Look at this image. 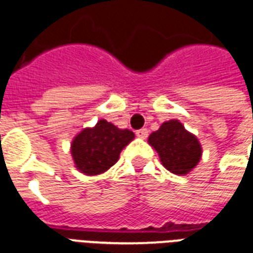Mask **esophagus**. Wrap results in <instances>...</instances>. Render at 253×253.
Instances as JSON below:
<instances>
[{
	"label": "esophagus",
	"mask_w": 253,
	"mask_h": 253,
	"mask_svg": "<svg viewBox=\"0 0 253 253\" xmlns=\"http://www.w3.org/2000/svg\"><path fill=\"white\" fill-rule=\"evenodd\" d=\"M148 135V130L147 128H140V130L136 131V136L140 138V139H146Z\"/></svg>",
	"instance_id": "obj_1"
}]
</instances>
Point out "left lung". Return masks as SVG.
<instances>
[{
	"instance_id": "8db88e82",
	"label": "left lung",
	"mask_w": 253,
	"mask_h": 253,
	"mask_svg": "<svg viewBox=\"0 0 253 253\" xmlns=\"http://www.w3.org/2000/svg\"><path fill=\"white\" fill-rule=\"evenodd\" d=\"M148 143L157 150L162 165L169 172L186 175L199 163L202 146L195 135L179 121H169L148 136Z\"/></svg>"
}]
</instances>
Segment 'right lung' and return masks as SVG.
I'll return each mask as SVG.
<instances>
[{"label": "right lung", "instance_id": "1", "mask_svg": "<svg viewBox=\"0 0 253 253\" xmlns=\"http://www.w3.org/2000/svg\"><path fill=\"white\" fill-rule=\"evenodd\" d=\"M134 132L121 130L105 119L94 127L84 128L71 142L74 165L84 175H99L114 166L119 154L131 140Z\"/></svg>", "mask_w": 253, "mask_h": 253}]
</instances>
